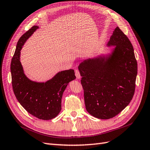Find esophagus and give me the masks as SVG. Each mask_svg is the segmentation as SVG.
<instances>
[{"label": "esophagus", "mask_w": 150, "mask_h": 150, "mask_svg": "<svg viewBox=\"0 0 150 150\" xmlns=\"http://www.w3.org/2000/svg\"><path fill=\"white\" fill-rule=\"evenodd\" d=\"M75 75H76V76L77 79H80L81 76H80V74L79 70L76 69L75 70Z\"/></svg>", "instance_id": "esophagus-1"}]
</instances>
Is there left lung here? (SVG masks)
<instances>
[{
    "instance_id": "obj_1",
    "label": "left lung",
    "mask_w": 150,
    "mask_h": 150,
    "mask_svg": "<svg viewBox=\"0 0 150 150\" xmlns=\"http://www.w3.org/2000/svg\"><path fill=\"white\" fill-rule=\"evenodd\" d=\"M107 45L115 46L111 54L85 60L79 67L86 109L101 119L112 118L128 106L137 75L134 47L119 27Z\"/></svg>"
}]
</instances>
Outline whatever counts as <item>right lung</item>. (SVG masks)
<instances>
[{"label":"right lung","mask_w":150,"mask_h":150,"mask_svg":"<svg viewBox=\"0 0 150 150\" xmlns=\"http://www.w3.org/2000/svg\"><path fill=\"white\" fill-rule=\"evenodd\" d=\"M38 28V26H33L16 44L10 65L12 88L17 100L27 112L40 119L51 120L60 112L63 93L76 76L73 69L60 71L45 83L33 81L26 76L20 61V51Z\"/></svg>","instance_id":"right-lung-1"}]
</instances>
